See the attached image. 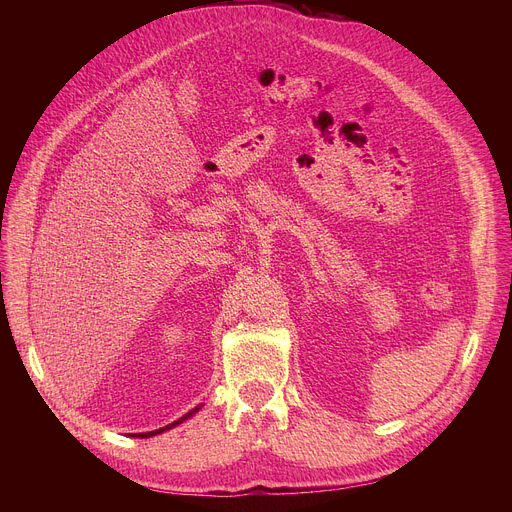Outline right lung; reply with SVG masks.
I'll return each instance as SVG.
<instances>
[{
    "mask_svg": "<svg viewBox=\"0 0 512 512\" xmlns=\"http://www.w3.org/2000/svg\"><path fill=\"white\" fill-rule=\"evenodd\" d=\"M198 411V407L196 409H192L190 413H186L184 417H180L178 421H174V423H170V425H166V427H162V429H156V431H148V433H139V437H150V435H156V433H162V431H166V429H170V427H174V425H178V423H182L184 419H188L192 413H196Z\"/></svg>",
    "mask_w": 512,
    "mask_h": 512,
    "instance_id": "add662e5",
    "label": "right lung"
}]
</instances>
